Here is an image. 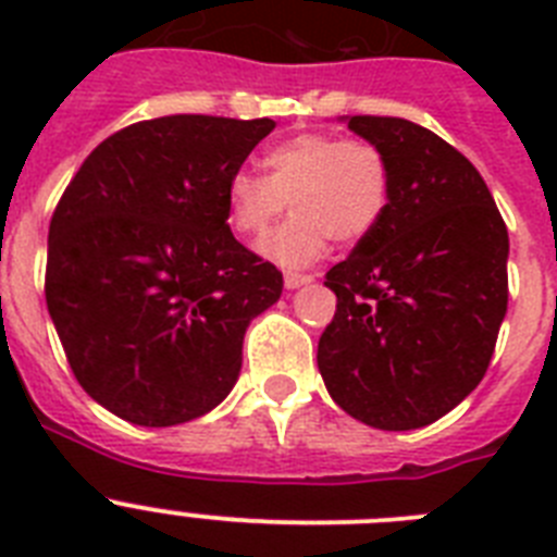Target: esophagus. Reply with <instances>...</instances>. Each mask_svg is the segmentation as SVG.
<instances>
[{
  "mask_svg": "<svg viewBox=\"0 0 557 557\" xmlns=\"http://www.w3.org/2000/svg\"><path fill=\"white\" fill-rule=\"evenodd\" d=\"M314 278L307 273H287L284 275V287L287 289H298V287H307V284H312Z\"/></svg>",
  "mask_w": 557,
  "mask_h": 557,
  "instance_id": "obj_1",
  "label": "esophagus"
}]
</instances>
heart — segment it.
<instances>
[{"instance_id": "b5f03b06", "label": "heart", "mask_w": 557, "mask_h": 557, "mask_svg": "<svg viewBox=\"0 0 557 557\" xmlns=\"http://www.w3.org/2000/svg\"><path fill=\"white\" fill-rule=\"evenodd\" d=\"M264 178L236 170L225 184L228 225L243 239H259L282 211H295L259 250L284 268L312 264L329 236L339 245L359 243L385 218L391 166L385 152L366 139L332 133H301L262 156Z\"/></svg>"}]
</instances>
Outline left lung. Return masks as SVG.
I'll return each instance as SVG.
<instances>
[{
  "label": "left lung",
  "instance_id": "8db88e82",
  "mask_svg": "<svg viewBox=\"0 0 557 557\" xmlns=\"http://www.w3.org/2000/svg\"><path fill=\"white\" fill-rule=\"evenodd\" d=\"M385 152V218L326 273L329 396L387 432L426 426L482 382L508 312V228L462 152L398 116H348Z\"/></svg>",
  "mask_w": 557,
  "mask_h": 557
}]
</instances>
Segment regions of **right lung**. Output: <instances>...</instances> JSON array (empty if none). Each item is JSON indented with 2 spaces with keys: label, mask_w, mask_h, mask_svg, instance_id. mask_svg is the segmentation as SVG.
<instances>
[{
  "label": "right lung",
  "mask_w": 557,
  "mask_h": 557,
  "mask_svg": "<svg viewBox=\"0 0 557 557\" xmlns=\"http://www.w3.org/2000/svg\"><path fill=\"white\" fill-rule=\"evenodd\" d=\"M273 127L203 113L136 122L69 181L44 293L72 373L113 416L175 426L236 385L245 329L284 278L234 239L225 184Z\"/></svg>",
  "instance_id": "obj_1"
}]
</instances>
